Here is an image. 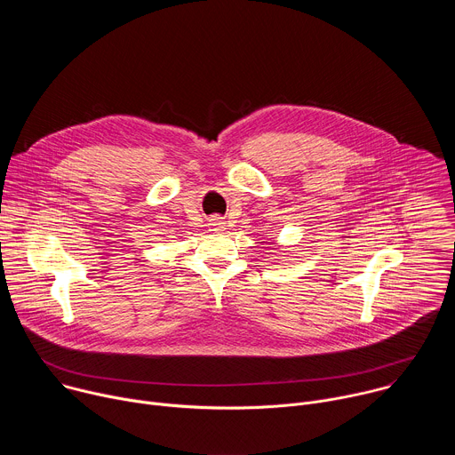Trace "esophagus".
<instances>
[{
    "mask_svg": "<svg viewBox=\"0 0 455 455\" xmlns=\"http://www.w3.org/2000/svg\"><path fill=\"white\" fill-rule=\"evenodd\" d=\"M209 225H211V230H221V228L225 227L223 220H221V218H216V216L211 220V223H209Z\"/></svg>",
    "mask_w": 455,
    "mask_h": 455,
    "instance_id": "obj_1",
    "label": "esophagus"
}]
</instances>
